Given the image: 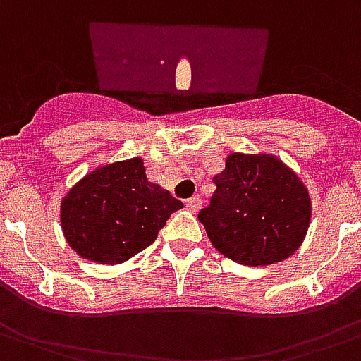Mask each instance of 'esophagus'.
<instances>
[{"label":"esophagus","mask_w":361,"mask_h":361,"mask_svg":"<svg viewBox=\"0 0 361 361\" xmlns=\"http://www.w3.org/2000/svg\"><path fill=\"white\" fill-rule=\"evenodd\" d=\"M200 207H202V198H198V196H194V198L186 200V209H190L192 213L198 212Z\"/></svg>","instance_id":"obj_1"}]
</instances>
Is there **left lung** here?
Listing matches in <instances>:
<instances>
[{
    "mask_svg": "<svg viewBox=\"0 0 361 361\" xmlns=\"http://www.w3.org/2000/svg\"><path fill=\"white\" fill-rule=\"evenodd\" d=\"M213 183L217 188L198 219L217 252L257 267L283 262L300 248L312 219V198L279 157L235 152Z\"/></svg>",
    "mask_w": 361,
    "mask_h": 361,
    "instance_id": "8db88e82",
    "label": "left lung"
}]
</instances>
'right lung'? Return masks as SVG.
<instances>
[{"label":"right lung","instance_id":"obj_1","mask_svg":"<svg viewBox=\"0 0 361 361\" xmlns=\"http://www.w3.org/2000/svg\"><path fill=\"white\" fill-rule=\"evenodd\" d=\"M180 207V200L149 183L142 157H133L80 178L61 200V228L78 256L115 265L148 248Z\"/></svg>","mask_w":361,"mask_h":361}]
</instances>
